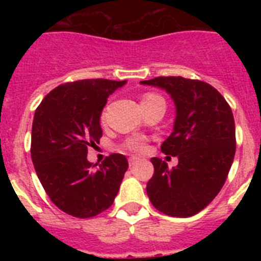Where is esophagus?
Wrapping results in <instances>:
<instances>
[{
	"instance_id": "1",
	"label": "esophagus",
	"mask_w": 261,
	"mask_h": 261,
	"mask_svg": "<svg viewBox=\"0 0 261 261\" xmlns=\"http://www.w3.org/2000/svg\"><path fill=\"white\" fill-rule=\"evenodd\" d=\"M137 161H138L137 156H130V158H129V166H130V167H132V166H135Z\"/></svg>"
}]
</instances>
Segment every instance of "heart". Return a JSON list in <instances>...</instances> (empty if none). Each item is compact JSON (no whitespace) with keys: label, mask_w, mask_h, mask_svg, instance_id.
<instances>
[{"label":"heart","mask_w":261,"mask_h":261,"mask_svg":"<svg viewBox=\"0 0 261 261\" xmlns=\"http://www.w3.org/2000/svg\"><path fill=\"white\" fill-rule=\"evenodd\" d=\"M156 98H161V96L153 93H147L145 94L144 98H142V102L153 100V99ZM124 147L130 151H135V153H142V151L146 150V141H145L142 137H130L124 142Z\"/></svg>","instance_id":"heart-1"}]
</instances>
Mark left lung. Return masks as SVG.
<instances>
[{
    "instance_id": "left-lung-1",
    "label": "left lung",
    "mask_w": 261,
    "mask_h": 261,
    "mask_svg": "<svg viewBox=\"0 0 261 261\" xmlns=\"http://www.w3.org/2000/svg\"><path fill=\"white\" fill-rule=\"evenodd\" d=\"M141 84L166 90L176 107L174 130L161 150L177 156L179 163L170 170L165 161L151 158L147 196L167 216H195L218 195L234 161L231 108L213 86L199 80L156 77Z\"/></svg>"
}]
</instances>
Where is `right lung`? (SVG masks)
I'll return each mask as SVG.
<instances>
[{"label":"right lung","mask_w":261,"mask_h":261,"mask_svg":"<svg viewBox=\"0 0 261 261\" xmlns=\"http://www.w3.org/2000/svg\"><path fill=\"white\" fill-rule=\"evenodd\" d=\"M125 82L96 78L60 85L36 108L32 163L50 201L69 216L102 213L119 192L128 170L125 156L111 154L96 167L87 161V147L99 144L103 107Z\"/></svg>","instance_id":"right-lung-1"}]
</instances>
